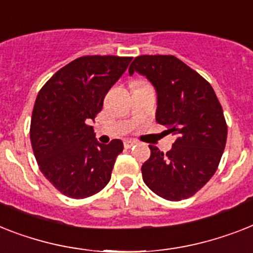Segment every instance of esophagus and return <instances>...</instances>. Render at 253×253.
Returning <instances> with one entry per match:
<instances>
[{"instance_id": "1", "label": "esophagus", "mask_w": 253, "mask_h": 253, "mask_svg": "<svg viewBox=\"0 0 253 253\" xmlns=\"http://www.w3.org/2000/svg\"><path fill=\"white\" fill-rule=\"evenodd\" d=\"M135 144H136V141L132 140V139H127V140H125V148H131Z\"/></svg>"}]
</instances>
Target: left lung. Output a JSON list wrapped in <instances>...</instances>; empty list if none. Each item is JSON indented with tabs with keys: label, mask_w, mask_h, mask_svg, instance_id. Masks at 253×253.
I'll return each instance as SVG.
<instances>
[{
	"label": "left lung",
	"mask_w": 253,
	"mask_h": 253,
	"mask_svg": "<svg viewBox=\"0 0 253 253\" xmlns=\"http://www.w3.org/2000/svg\"><path fill=\"white\" fill-rule=\"evenodd\" d=\"M147 78L157 93L156 121L175 136L169 152L155 145L141 166L143 180L170 201L191 198L218 168L227 126L212 85L174 55H139L128 69Z\"/></svg>",
	"instance_id": "left-lung-1"
}]
</instances>
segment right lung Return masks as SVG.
Returning a JSON list of instances; mask_svg holds the SVG:
<instances>
[{"label": "right lung", "instance_id": "obj_1", "mask_svg": "<svg viewBox=\"0 0 253 253\" xmlns=\"http://www.w3.org/2000/svg\"><path fill=\"white\" fill-rule=\"evenodd\" d=\"M131 57L85 55L58 70L35 101L31 144L41 173L63 195L84 199L109 183L123 143L101 144L94 121L109 89L126 71Z\"/></svg>", "mask_w": 253, "mask_h": 253}]
</instances>
